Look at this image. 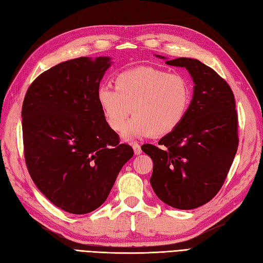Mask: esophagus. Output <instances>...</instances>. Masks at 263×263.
Listing matches in <instances>:
<instances>
[{
    "instance_id": "obj_1",
    "label": "esophagus",
    "mask_w": 263,
    "mask_h": 263,
    "mask_svg": "<svg viewBox=\"0 0 263 263\" xmlns=\"http://www.w3.org/2000/svg\"><path fill=\"white\" fill-rule=\"evenodd\" d=\"M132 146H133L135 155H140V154H141V148H140V146L137 144V142H133Z\"/></svg>"
}]
</instances>
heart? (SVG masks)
<instances>
[{"mask_svg": "<svg viewBox=\"0 0 263 263\" xmlns=\"http://www.w3.org/2000/svg\"><path fill=\"white\" fill-rule=\"evenodd\" d=\"M115 87L101 85L97 100L108 126L123 136L163 137L184 119L191 103V87L184 76L155 67H135L116 74Z\"/></svg>", "mask_w": 263, "mask_h": 263, "instance_id": "b5f03b06", "label": "heart"}]
</instances>
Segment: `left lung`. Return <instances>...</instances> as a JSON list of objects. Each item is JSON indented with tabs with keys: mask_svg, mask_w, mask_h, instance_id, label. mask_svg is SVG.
Segmentation results:
<instances>
[{
	"mask_svg": "<svg viewBox=\"0 0 263 263\" xmlns=\"http://www.w3.org/2000/svg\"><path fill=\"white\" fill-rule=\"evenodd\" d=\"M165 63L189 71L193 99L184 119L159 140L160 146L146 144L141 150L153 159L150 184L156 195L174 209L193 210L218 193L234 161L239 142L235 97L224 79L201 61Z\"/></svg>",
	"mask_w": 263,
	"mask_h": 263,
	"instance_id": "1",
	"label": "left lung"
}]
</instances>
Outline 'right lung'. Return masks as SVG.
<instances>
[{"mask_svg":"<svg viewBox=\"0 0 263 263\" xmlns=\"http://www.w3.org/2000/svg\"><path fill=\"white\" fill-rule=\"evenodd\" d=\"M109 60L61 62L35 79L23 102L28 172L52 204L71 214L100 208L134 155L129 145L119 144L97 100Z\"/></svg>","mask_w":263,"mask_h":263,"instance_id":"right-lung-1","label":"right lung"}]
</instances>
